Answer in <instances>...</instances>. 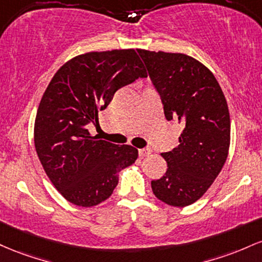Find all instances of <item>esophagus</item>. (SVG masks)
<instances>
[{"mask_svg": "<svg viewBox=\"0 0 262 262\" xmlns=\"http://www.w3.org/2000/svg\"><path fill=\"white\" fill-rule=\"evenodd\" d=\"M139 154L141 157H147V156H149L152 154V149L148 148V147H146V148H141L139 151Z\"/></svg>", "mask_w": 262, "mask_h": 262, "instance_id": "obj_1", "label": "esophagus"}]
</instances>
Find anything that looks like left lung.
Wrapping results in <instances>:
<instances>
[{
    "label": "left lung",
    "mask_w": 262,
    "mask_h": 262,
    "mask_svg": "<svg viewBox=\"0 0 262 262\" xmlns=\"http://www.w3.org/2000/svg\"><path fill=\"white\" fill-rule=\"evenodd\" d=\"M163 104L167 120L184 126L179 145L161 156L167 172L151 182L154 194L172 207L202 198L224 166L230 115L222 88L204 64L183 53L137 49Z\"/></svg>",
    "instance_id": "8db88e82"
}]
</instances>
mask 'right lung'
I'll return each mask as SVG.
<instances>
[{"label": "right lung", "mask_w": 262, "mask_h": 262, "mask_svg": "<svg viewBox=\"0 0 262 262\" xmlns=\"http://www.w3.org/2000/svg\"><path fill=\"white\" fill-rule=\"evenodd\" d=\"M135 49L76 55L59 68L44 92L34 121V146L44 172L68 202L94 207L113 194L120 170L139 151L94 139L86 125L120 88L146 78Z\"/></svg>", "instance_id": "obj_1"}]
</instances>
